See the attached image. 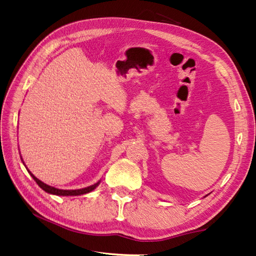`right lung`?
<instances>
[{
    "label": "right lung",
    "mask_w": 256,
    "mask_h": 256,
    "mask_svg": "<svg viewBox=\"0 0 256 256\" xmlns=\"http://www.w3.org/2000/svg\"><path fill=\"white\" fill-rule=\"evenodd\" d=\"M28 172L30 174V176L32 177V179H34V180L37 182L38 186H40L42 190H45V192H48V194H57V196H79V194H88V192H92V190H94L98 186V184H100V182H96L94 184H92V186H89V187H86V188H82V189H77V190H62V189H57L55 187L48 186V184L40 182V179H37L30 170H28Z\"/></svg>",
    "instance_id": "obj_1"
}]
</instances>
